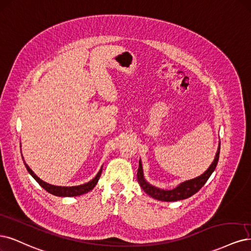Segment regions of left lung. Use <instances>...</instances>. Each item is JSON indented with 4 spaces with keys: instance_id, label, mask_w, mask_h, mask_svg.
Wrapping results in <instances>:
<instances>
[{
    "instance_id": "left-lung-1",
    "label": "left lung",
    "mask_w": 251,
    "mask_h": 251,
    "mask_svg": "<svg viewBox=\"0 0 251 251\" xmlns=\"http://www.w3.org/2000/svg\"><path fill=\"white\" fill-rule=\"evenodd\" d=\"M219 153H220V142L218 145L217 152H216L215 159L212 162L210 167L206 169L203 174L200 176L194 177L192 179H188L177 185L176 188L171 190H164L160 189L155 186H152L150 184L148 180L144 177L143 174V167H142V162L141 159L139 160V168H138L137 172V179L138 183L143 189V191L150 195L151 197L154 198L157 201H177L181 200H186V198L194 195L196 192L200 191L201 187L205 184V181L209 179L211 175L214 172L216 166H217V163L219 160Z\"/></svg>"
}]
</instances>
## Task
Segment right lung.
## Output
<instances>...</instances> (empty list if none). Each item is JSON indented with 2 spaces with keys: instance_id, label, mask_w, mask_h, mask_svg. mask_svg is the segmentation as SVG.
Here are the masks:
<instances>
[{
  "instance_id": "add662e5",
  "label": "right lung",
  "mask_w": 251,
  "mask_h": 251,
  "mask_svg": "<svg viewBox=\"0 0 251 251\" xmlns=\"http://www.w3.org/2000/svg\"><path fill=\"white\" fill-rule=\"evenodd\" d=\"M22 148V145H21ZM24 160V158H23ZM25 163V168H27L29 174L33 176V178L35 179L37 183L46 190V191H48L49 193L53 194L55 196H60V197H73V196H80V195H83L85 193H88L89 191H91V190L96 187V185L98 184L99 181V178L101 175V168L100 169V171L98 172V175L94 176L91 180H89L88 183H85L83 185H79V186H72V187H66V186H55V185H50L49 183H47V181L40 179L34 172L32 171V169L25 164V162L24 161Z\"/></svg>"
}]
</instances>
